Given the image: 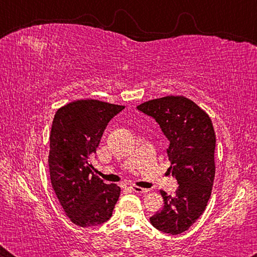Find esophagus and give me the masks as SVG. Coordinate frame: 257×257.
Listing matches in <instances>:
<instances>
[{
  "instance_id": "34e87169",
  "label": "esophagus",
  "mask_w": 257,
  "mask_h": 257,
  "mask_svg": "<svg viewBox=\"0 0 257 257\" xmlns=\"http://www.w3.org/2000/svg\"><path fill=\"white\" fill-rule=\"evenodd\" d=\"M130 188H132L135 193H137V194H146L147 191H149V189H144V188H142V187H138V186H132Z\"/></svg>"
}]
</instances>
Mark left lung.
Segmentation results:
<instances>
[{
	"label": "left lung",
	"instance_id": "left-lung-1",
	"mask_svg": "<svg viewBox=\"0 0 257 257\" xmlns=\"http://www.w3.org/2000/svg\"><path fill=\"white\" fill-rule=\"evenodd\" d=\"M137 108L155 119L170 143L168 171L179 185L173 196L161 190L164 205L150 221L164 233H182L203 214L211 197L215 176V133L211 118L185 96L151 99Z\"/></svg>",
	"mask_w": 257,
	"mask_h": 257
}]
</instances>
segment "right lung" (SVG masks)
Wrapping results in <instances>:
<instances>
[{"label":"right lung","mask_w":257,"mask_h":257,"mask_svg":"<svg viewBox=\"0 0 257 257\" xmlns=\"http://www.w3.org/2000/svg\"><path fill=\"white\" fill-rule=\"evenodd\" d=\"M123 105L78 99L56 111L50 135L51 184L71 222L79 227L102 224L112 216L120 187L107 185L92 172L90 156L102 135Z\"/></svg>","instance_id":"add662e5"}]
</instances>
